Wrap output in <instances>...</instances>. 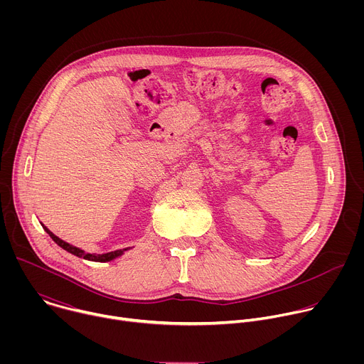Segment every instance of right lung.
Listing matches in <instances>:
<instances>
[{"label": "right lung", "mask_w": 364, "mask_h": 364, "mask_svg": "<svg viewBox=\"0 0 364 364\" xmlns=\"http://www.w3.org/2000/svg\"><path fill=\"white\" fill-rule=\"evenodd\" d=\"M43 229L48 233V236L53 239L60 247H63L65 250H68L69 253L75 255V256H79V257H83L86 259V261H92V262H109V261H114V259L119 257L121 255H124L125 250H128L129 247H125V249H119V250H114V252H108V253H87L65 240H62L60 237H58L55 233H51L46 226H43Z\"/></svg>", "instance_id": "1"}]
</instances>
